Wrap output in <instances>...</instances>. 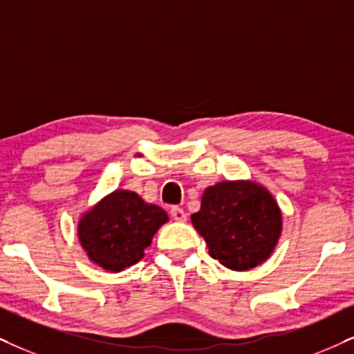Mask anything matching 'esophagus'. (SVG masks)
I'll list each match as a JSON object with an SVG mask.
<instances>
[{"instance_id":"34e87169","label":"esophagus","mask_w":354,"mask_h":354,"mask_svg":"<svg viewBox=\"0 0 354 354\" xmlns=\"http://www.w3.org/2000/svg\"><path fill=\"white\" fill-rule=\"evenodd\" d=\"M169 212H171V217L174 218V221L186 222L187 216H186V212L181 207H176V205H174V207H171V210H169Z\"/></svg>"}]
</instances>
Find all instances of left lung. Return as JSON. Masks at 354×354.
I'll list each match as a JSON object with an SVG mask.
<instances>
[{
  "label": "left lung",
  "mask_w": 354,
  "mask_h": 354,
  "mask_svg": "<svg viewBox=\"0 0 354 354\" xmlns=\"http://www.w3.org/2000/svg\"><path fill=\"white\" fill-rule=\"evenodd\" d=\"M192 225L204 236L209 254L234 271L252 270L270 257L281 235V210L265 187L223 181L204 191Z\"/></svg>",
  "instance_id": "1"
}]
</instances>
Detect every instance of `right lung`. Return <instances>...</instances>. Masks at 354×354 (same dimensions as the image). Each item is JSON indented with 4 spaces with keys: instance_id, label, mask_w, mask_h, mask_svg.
<instances>
[{
    "instance_id": "1",
    "label": "right lung",
    "mask_w": 354,
    "mask_h": 354,
    "mask_svg": "<svg viewBox=\"0 0 354 354\" xmlns=\"http://www.w3.org/2000/svg\"><path fill=\"white\" fill-rule=\"evenodd\" d=\"M165 222L168 216L162 207L145 204L136 192L114 191L83 216L78 236L93 261L118 272L144 257Z\"/></svg>"
}]
</instances>
